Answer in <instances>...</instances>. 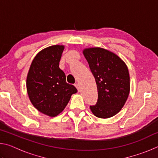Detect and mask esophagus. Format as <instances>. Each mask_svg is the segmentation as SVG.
<instances>
[{
	"label": "esophagus",
	"mask_w": 158,
	"mask_h": 158,
	"mask_svg": "<svg viewBox=\"0 0 158 158\" xmlns=\"http://www.w3.org/2000/svg\"><path fill=\"white\" fill-rule=\"evenodd\" d=\"M74 86L77 88V90H78V91H79V85L78 84H74Z\"/></svg>",
	"instance_id": "obj_1"
}]
</instances>
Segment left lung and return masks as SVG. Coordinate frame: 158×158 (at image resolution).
Returning <instances> with one entry per match:
<instances>
[{
	"label": "left lung",
	"mask_w": 158,
	"mask_h": 158,
	"mask_svg": "<svg viewBox=\"0 0 158 158\" xmlns=\"http://www.w3.org/2000/svg\"><path fill=\"white\" fill-rule=\"evenodd\" d=\"M97 84L98 99L90 110L100 118L112 117L121 110L130 93L126 64L114 53L100 47L83 51Z\"/></svg>",
	"instance_id": "obj_1"
}]
</instances>
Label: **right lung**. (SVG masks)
I'll use <instances>...</instances> for the list:
<instances>
[{"label": "right lung", "instance_id": "obj_1", "mask_svg": "<svg viewBox=\"0 0 158 158\" xmlns=\"http://www.w3.org/2000/svg\"><path fill=\"white\" fill-rule=\"evenodd\" d=\"M65 47L53 45L40 51L34 58L26 79L29 99L40 112L55 117L63 111L71 96L77 92L73 85L66 82L59 68Z\"/></svg>", "mask_w": 158, "mask_h": 158}]
</instances>
